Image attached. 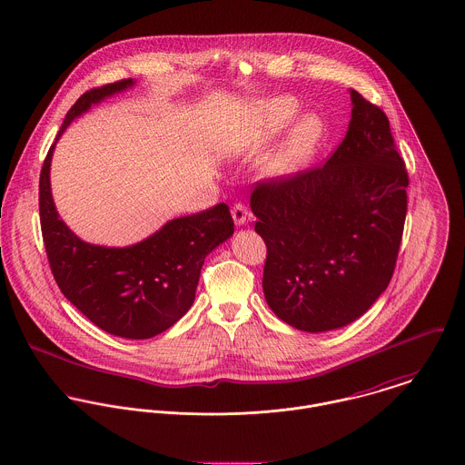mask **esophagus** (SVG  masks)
<instances>
[{
    "label": "esophagus",
    "instance_id": "1",
    "mask_svg": "<svg viewBox=\"0 0 465 465\" xmlns=\"http://www.w3.org/2000/svg\"><path fill=\"white\" fill-rule=\"evenodd\" d=\"M231 213H232V218H234V223H236V225H243V223L249 220V209H247V205L242 203V202H236V203L232 205Z\"/></svg>",
    "mask_w": 465,
    "mask_h": 465
}]
</instances>
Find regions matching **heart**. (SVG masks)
I'll return each mask as SVG.
<instances>
[{
	"label": "heart",
	"mask_w": 465,
	"mask_h": 465,
	"mask_svg": "<svg viewBox=\"0 0 465 465\" xmlns=\"http://www.w3.org/2000/svg\"><path fill=\"white\" fill-rule=\"evenodd\" d=\"M272 125H277L284 120H288L293 114V107L286 102H279L272 105ZM321 135V124L315 118H306L299 124L295 133L286 141V144L281 148V152L273 157L270 170L273 173H288L295 170L299 164H302L308 155L312 153L313 146L317 144Z\"/></svg>",
	"instance_id": "b5f03b06"
}]
</instances>
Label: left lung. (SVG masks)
I'll return each instance as SVG.
<instances>
[{
  "instance_id": "obj_1",
  "label": "left lung",
  "mask_w": 465,
  "mask_h": 465,
  "mask_svg": "<svg viewBox=\"0 0 465 465\" xmlns=\"http://www.w3.org/2000/svg\"><path fill=\"white\" fill-rule=\"evenodd\" d=\"M352 116L324 164L260 183L263 292L301 331L351 324L387 290L402 240L408 172L387 114L351 89Z\"/></svg>"
}]
</instances>
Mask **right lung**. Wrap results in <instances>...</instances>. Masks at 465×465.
<instances>
[{"label":"right lung","instance_id":"obj_1","mask_svg":"<svg viewBox=\"0 0 465 465\" xmlns=\"http://www.w3.org/2000/svg\"><path fill=\"white\" fill-rule=\"evenodd\" d=\"M124 78L85 91L67 111V125L93 104L133 85ZM50 146L39 179L43 242L55 282L67 301L104 331L144 340L172 328L193 304L205 256L234 232L227 203L168 222L125 249L89 245L59 218L50 192Z\"/></svg>","mask_w":465,"mask_h":465}]
</instances>
